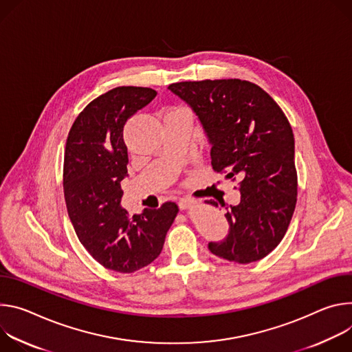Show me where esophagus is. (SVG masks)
Instances as JSON below:
<instances>
[{
  "instance_id": "obj_1",
  "label": "esophagus",
  "mask_w": 352,
  "mask_h": 352,
  "mask_svg": "<svg viewBox=\"0 0 352 352\" xmlns=\"http://www.w3.org/2000/svg\"><path fill=\"white\" fill-rule=\"evenodd\" d=\"M191 206H192V200H190L188 197H183V199L179 200V207H180L182 210H187V208H190Z\"/></svg>"
}]
</instances>
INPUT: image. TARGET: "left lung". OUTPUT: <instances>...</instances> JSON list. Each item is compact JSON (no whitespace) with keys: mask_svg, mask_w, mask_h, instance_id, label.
<instances>
[{"mask_svg":"<svg viewBox=\"0 0 352 352\" xmlns=\"http://www.w3.org/2000/svg\"><path fill=\"white\" fill-rule=\"evenodd\" d=\"M168 89L199 117L212 169L239 180L241 203L225 214L228 235L210 242V252L239 264L261 260L283 241L296 206L295 140L284 111L260 87L236 78L176 82Z\"/></svg>","mask_w":352,"mask_h":352,"instance_id":"left-lung-1","label":"left lung"}]
</instances>
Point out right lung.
Wrapping results in <instances>:
<instances>
[{
	"mask_svg": "<svg viewBox=\"0 0 352 352\" xmlns=\"http://www.w3.org/2000/svg\"><path fill=\"white\" fill-rule=\"evenodd\" d=\"M155 96L142 87L100 95L78 114L65 144L64 197L76 236L99 264L123 274L161 254L179 212L172 201L134 215L120 204L129 164L124 124Z\"/></svg>",
	"mask_w": 352,
	"mask_h": 352,
	"instance_id": "right-lung-1",
	"label": "right lung"
}]
</instances>
